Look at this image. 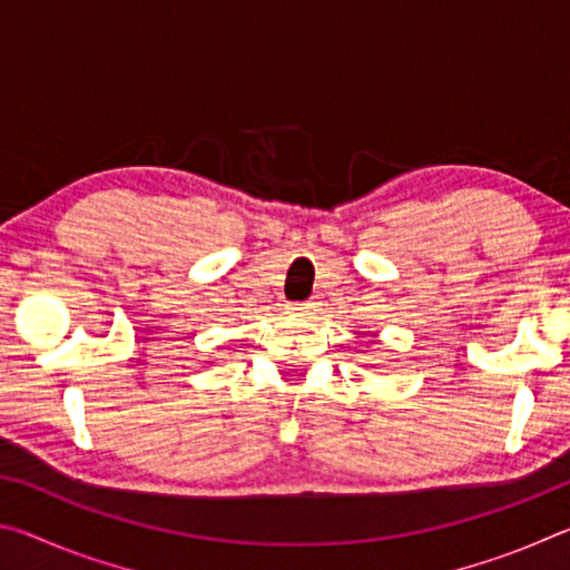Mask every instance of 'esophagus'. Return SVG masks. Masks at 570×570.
<instances>
[{
    "label": "esophagus",
    "instance_id": "34e87169",
    "mask_svg": "<svg viewBox=\"0 0 570 570\" xmlns=\"http://www.w3.org/2000/svg\"><path fill=\"white\" fill-rule=\"evenodd\" d=\"M288 312L296 314V316H306L314 312V304L312 302H296V304H288Z\"/></svg>",
    "mask_w": 570,
    "mask_h": 570
}]
</instances>
